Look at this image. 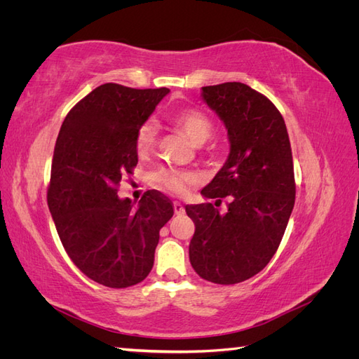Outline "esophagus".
<instances>
[{"label":"esophagus","instance_id":"esophagus-1","mask_svg":"<svg viewBox=\"0 0 359 359\" xmlns=\"http://www.w3.org/2000/svg\"><path fill=\"white\" fill-rule=\"evenodd\" d=\"M173 211H175L177 215L186 214V210H184V206L180 202H173Z\"/></svg>","mask_w":359,"mask_h":359}]
</instances>
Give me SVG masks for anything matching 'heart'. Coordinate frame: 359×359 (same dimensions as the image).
<instances>
[{
	"instance_id": "obj_1",
	"label": "heart",
	"mask_w": 359,
	"mask_h": 359,
	"mask_svg": "<svg viewBox=\"0 0 359 359\" xmlns=\"http://www.w3.org/2000/svg\"><path fill=\"white\" fill-rule=\"evenodd\" d=\"M170 121L184 135H187L194 145H203L214 135V124L210 116L198 109H193V107H182V109L173 111ZM157 137L158 128L153 119H148L139 126L136 132V151L139 157L153 153L157 145ZM156 178L163 189L173 194H184L190 186L199 182L196 173L180 169H161Z\"/></svg>"
}]
</instances>
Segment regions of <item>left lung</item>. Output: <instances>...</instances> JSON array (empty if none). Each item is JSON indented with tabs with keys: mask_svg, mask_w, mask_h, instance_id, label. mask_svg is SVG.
<instances>
[{
	"mask_svg": "<svg viewBox=\"0 0 359 359\" xmlns=\"http://www.w3.org/2000/svg\"><path fill=\"white\" fill-rule=\"evenodd\" d=\"M202 99L227 128L231 153L201 193L222 203L186 205L194 223L190 262L217 285L262 271L281 243L295 205V175L285 119L268 97L241 82L203 86Z\"/></svg>",
	"mask_w": 359,
	"mask_h": 359,
	"instance_id": "8db88e82",
	"label": "left lung"
}]
</instances>
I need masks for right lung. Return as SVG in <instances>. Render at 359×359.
Instances as JSON below:
<instances>
[{"label":"right lung","instance_id":"1","mask_svg":"<svg viewBox=\"0 0 359 359\" xmlns=\"http://www.w3.org/2000/svg\"><path fill=\"white\" fill-rule=\"evenodd\" d=\"M168 88L97 86L76 103L53 149L48 205L72 262L95 283L135 286L154 265L160 229L173 205L157 190L139 205L118 198V186L137 165L136 132Z\"/></svg>","mask_w":359,"mask_h":359}]
</instances>
